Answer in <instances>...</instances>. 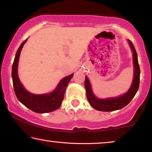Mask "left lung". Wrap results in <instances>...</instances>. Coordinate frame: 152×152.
Returning <instances> with one entry per match:
<instances>
[{
    "mask_svg": "<svg viewBox=\"0 0 152 152\" xmlns=\"http://www.w3.org/2000/svg\"><path fill=\"white\" fill-rule=\"evenodd\" d=\"M129 45L131 46L133 52V65H134V76H133V83L131 84V88H129L126 94L122 95L118 97L114 98H108L106 99L96 98L92 92V88H91L90 83L89 81L88 78L86 77L85 80V88L86 90L87 98L91 106L93 107L97 110L104 111V112H110L119 110L124 108L128 105L132 99L136 94L139 88L140 85V70L137 60V55L136 50L135 49L134 46L130 40H128Z\"/></svg>",
    "mask_w": 152,
    "mask_h": 152,
    "instance_id": "obj_1",
    "label": "left lung"
}]
</instances>
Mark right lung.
<instances>
[{"instance_id": "right-lung-1", "label": "right lung", "mask_w": 152, "mask_h": 152, "mask_svg": "<svg viewBox=\"0 0 152 152\" xmlns=\"http://www.w3.org/2000/svg\"><path fill=\"white\" fill-rule=\"evenodd\" d=\"M27 39L22 42L18 48L12 69V78L15 94L21 104L34 112L37 113L52 112L57 110L61 106L66 88L74 74L64 78L58 85L56 90L49 94H34L28 92L20 82L17 73L20 53Z\"/></svg>"}]
</instances>
